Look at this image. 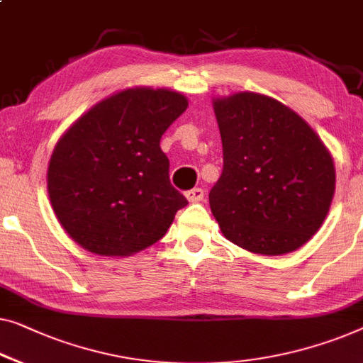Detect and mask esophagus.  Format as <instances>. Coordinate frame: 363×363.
Segmentation results:
<instances>
[{"label":"esophagus","instance_id":"1","mask_svg":"<svg viewBox=\"0 0 363 363\" xmlns=\"http://www.w3.org/2000/svg\"><path fill=\"white\" fill-rule=\"evenodd\" d=\"M185 196L190 203H199V201H203V198H204V190L203 188H191V190H188L185 193Z\"/></svg>","mask_w":363,"mask_h":363}]
</instances>
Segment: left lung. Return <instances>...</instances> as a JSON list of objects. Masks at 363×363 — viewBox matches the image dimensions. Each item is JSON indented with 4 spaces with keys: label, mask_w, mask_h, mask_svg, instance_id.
Listing matches in <instances>:
<instances>
[{
    "label": "left lung",
    "mask_w": 363,
    "mask_h": 363,
    "mask_svg": "<svg viewBox=\"0 0 363 363\" xmlns=\"http://www.w3.org/2000/svg\"><path fill=\"white\" fill-rule=\"evenodd\" d=\"M223 173L209 204L230 242L262 255L296 250L318 233L335 188L333 157L316 133L277 99H216Z\"/></svg>",
    "instance_id": "obj_1"
}]
</instances>
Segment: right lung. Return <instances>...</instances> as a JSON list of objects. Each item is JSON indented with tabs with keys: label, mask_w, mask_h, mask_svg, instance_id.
I'll list each match as a JSON object with an SVG mask.
<instances>
[{
	"label": "right lung",
	"mask_w": 363,
	"mask_h": 363,
	"mask_svg": "<svg viewBox=\"0 0 363 363\" xmlns=\"http://www.w3.org/2000/svg\"><path fill=\"white\" fill-rule=\"evenodd\" d=\"M186 108L177 91L125 90L93 106L59 140L49 198L83 249L130 255L164 238L188 201L170 183L160 138Z\"/></svg>",
	"instance_id": "right-lung-1"
}]
</instances>
